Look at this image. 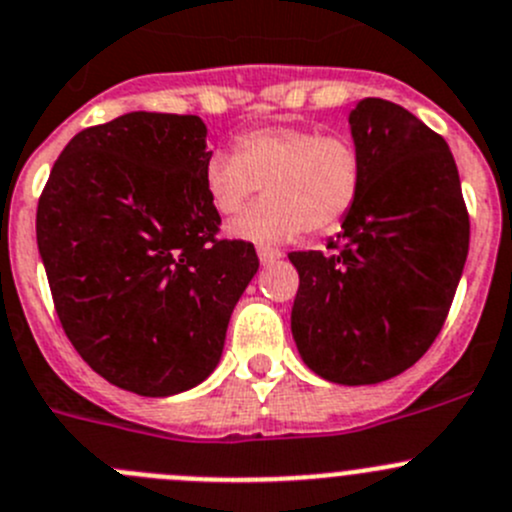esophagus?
<instances>
[{"label":"esophagus","instance_id":"34e87169","mask_svg":"<svg viewBox=\"0 0 512 512\" xmlns=\"http://www.w3.org/2000/svg\"><path fill=\"white\" fill-rule=\"evenodd\" d=\"M257 257H260L262 265H272V262H277L282 257L280 250H272V247H260L257 250Z\"/></svg>","mask_w":512,"mask_h":512}]
</instances>
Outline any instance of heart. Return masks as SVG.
<instances>
[{"label": "heart", "mask_w": 512, "mask_h": 512, "mask_svg": "<svg viewBox=\"0 0 512 512\" xmlns=\"http://www.w3.org/2000/svg\"><path fill=\"white\" fill-rule=\"evenodd\" d=\"M202 177L220 215H237L265 185L267 200L245 212L230 232L270 245L305 230H337L360 200L365 162L347 135L277 124L240 135L235 152H212Z\"/></svg>", "instance_id": "1"}]
</instances>
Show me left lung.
Segmentation results:
<instances>
[{
    "instance_id": "1",
    "label": "left lung",
    "mask_w": 512,
    "mask_h": 512,
    "mask_svg": "<svg viewBox=\"0 0 512 512\" xmlns=\"http://www.w3.org/2000/svg\"><path fill=\"white\" fill-rule=\"evenodd\" d=\"M365 180L332 255L290 252L292 337L310 370L372 385L413 367L453 305L470 217L448 142L388 99L350 112Z\"/></svg>"
}]
</instances>
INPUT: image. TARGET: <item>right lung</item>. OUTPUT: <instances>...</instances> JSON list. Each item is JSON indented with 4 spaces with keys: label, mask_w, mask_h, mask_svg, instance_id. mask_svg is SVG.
I'll return each instance as SVG.
<instances>
[{
    "label": "right lung",
    "mask_w": 512,
    "mask_h": 512,
    "mask_svg": "<svg viewBox=\"0 0 512 512\" xmlns=\"http://www.w3.org/2000/svg\"><path fill=\"white\" fill-rule=\"evenodd\" d=\"M205 137L195 114H122L74 135L39 195L37 247L69 342L145 398L215 370L260 267L252 242L217 237Z\"/></svg>",
    "instance_id": "1"
}]
</instances>
